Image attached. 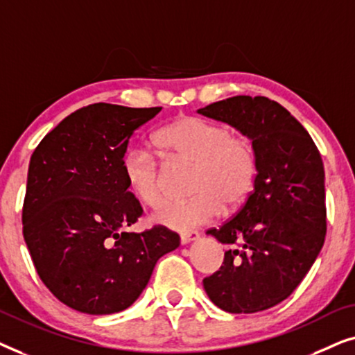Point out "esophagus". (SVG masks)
<instances>
[{
	"mask_svg": "<svg viewBox=\"0 0 355 355\" xmlns=\"http://www.w3.org/2000/svg\"><path fill=\"white\" fill-rule=\"evenodd\" d=\"M198 239V232L191 231V232H182L181 234V244H187V242H192Z\"/></svg>",
	"mask_w": 355,
	"mask_h": 355,
	"instance_id": "obj_1",
	"label": "esophagus"
}]
</instances>
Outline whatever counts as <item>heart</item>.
Masks as SVG:
<instances>
[{"label":"heart","mask_w":355,"mask_h":355,"mask_svg":"<svg viewBox=\"0 0 355 355\" xmlns=\"http://www.w3.org/2000/svg\"><path fill=\"white\" fill-rule=\"evenodd\" d=\"M164 157L192 163L186 200H169L155 213V221L178 231H191L211 221L220 210L241 205L254 187L257 158L252 140L231 134L226 124L197 116H179L153 135ZM123 174L130 193L148 207L163 200L162 166L145 148L124 153Z\"/></svg>","instance_id":"b5f03b06"}]
</instances>
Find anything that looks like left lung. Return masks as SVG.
<instances>
[{
    "label": "left lung",
    "mask_w": 355,
    "mask_h": 355,
    "mask_svg": "<svg viewBox=\"0 0 355 355\" xmlns=\"http://www.w3.org/2000/svg\"><path fill=\"white\" fill-rule=\"evenodd\" d=\"M198 113L239 129L252 140L257 158L247 202L231 220L207 231L226 252L203 288L225 312H261L294 293L323 247L322 157L304 125L266 96H231Z\"/></svg>",
    "instance_id": "1"
}]
</instances>
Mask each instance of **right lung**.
Here are the masks:
<instances>
[{
	"mask_svg": "<svg viewBox=\"0 0 355 355\" xmlns=\"http://www.w3.org/2000/svg\"><path fill=\"white\" fill-rule=\"evenodd\" d=\"M159 111L89 105L62 119L32 155L24 239L42 283L77 312L130 307L159 257L179 247L166 226L128 231L144 210L124 181L123 158L134 130Z\"/></svg>",
	"mask_w": 355,
	"mask_h": 355,
	"instance_id": "right-lung-1",
	"label": "right lung"
}]
</instances>
